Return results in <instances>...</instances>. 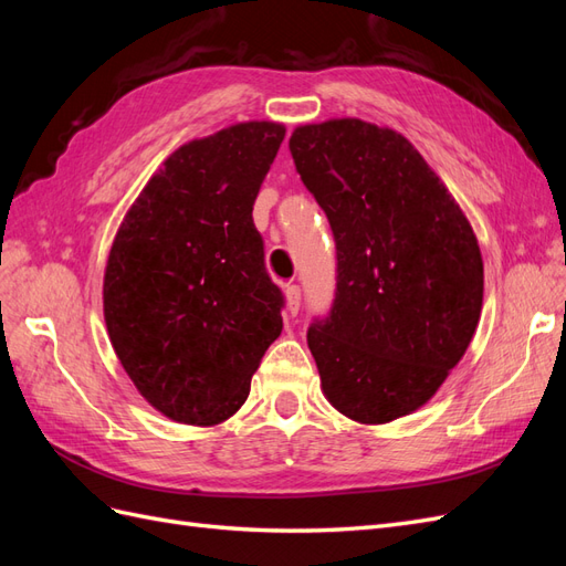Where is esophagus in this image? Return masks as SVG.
I'll return each mask as SVG.
<instances>
[{
	"mask_svg": "<svg viewBox=\"0 0 566 566\" xmlns=\"http://www.w3.org/2000/svg\"><path fill=\"white\" fill-rule=\"evenodd\" d=\"M285 302H287V312L290 316H295L300 312V304H302V290L300 285H285Z\"/></svg>",
	"mask_w": 566,
	"mask_h": 566,
	"instance_id": "34e87169",
	"label": "esophagus"
}]
</instances>
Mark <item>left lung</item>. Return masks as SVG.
Listing matches in <instances>:
<instances>
[{"label": "left lung", "mask_w": 566, "mask_h": 566, "mask_svg": "<svg viewBox=\"0 0 566 566\" xmlns=\"http://www.w3.org/2000/svg\"><path fill=\"white\" fill-rule=\"evenodd\" d=\"M335 238V297L306 331L321 387L352 420L420 408L465 354L484 264L470 221L401 134L331 119L290 136Z\"/></svg>", "instance_id": "8db88e82"}]
</instances>
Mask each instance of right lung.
Wrapping results in <instances>:
<instances>
[{
    "label": "right lung",
    "instance_id": "1",
    "mask_svg": "<svg viewBox=\"0 0 566 566\" xmlns=\"http://www.w3.org/2000/svg\"><path fill=\"white\" fill-rule=\"evenodd\" d=\"M285 127L243 123L181 146L111 248L104 314L142 397L186 424L231 418L283 331L252 205Z\"/></svg>",
    "mask_w": 566,
    "mask_h": 566
}]
</instances>
